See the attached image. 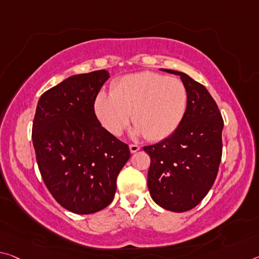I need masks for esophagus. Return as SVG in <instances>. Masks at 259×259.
<instances>
[{"instance_id": "34e87169", "label": "esophagus", "mask_w": 259, "mask_h": 259, "mask_svg": "<svg viewBox=\"0 0 259 259\" xmlns=\"http://www.w3.org/2000/svg\"><path fill=\"white\" fill-rule=\"evenodd\" d=\"M129 149H130L131 153H135V152H137L139 149H141V146L137 145V144H130Z\"/></svg>"}]
</instances>
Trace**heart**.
<instances>
[{"label": "heart", "instance_id": "obj_1", "mask_svg": "<svg viewBox=\"0 0 259 259\" xmlns=\"http://www.w3.org/2000/svg\"><path fill=\"white\" fill-rule=\"evenodd\" d=\"M187 107L188 92L181 80L150 71L118 78L112 93L99 92L93 104L97 118L109 134L120 136L131 117L134 136L151 142L171 136Z\"/></svg>", "mask_w": 259, "mask_h": 259}]
</instances>
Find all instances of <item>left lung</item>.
<instances>
[{
	"mask_svg": "<svg viewBox=\"0 0 259 259\" xmlns=\"http://www.w3.org/2000/svg\"><path fill=\"white\" fill-rule=\"evenodd\" d=\"M162 70L181 77L188 107L171 136L143 147L151 158L147 187L159 206L186 212L202 202L215 181L223 154L224 120L204 85L184 72Z\"/></svg>",
	"mask_w": 259,
	"mask_h": 259,
	"instance_id": "8db88e82",
	"label": "left lung"
}]
</instances>
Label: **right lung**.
<instances>
[{"mask_svg": "<svg viewBox=\"0 0 259 259\" xmlns=\"http://www.w3.org/2000/svg\"><path fill=\"white\" fill-rule=\"evenodd\" d=\"M107 70L64 79L40 97L32 141L47 189L65 210L91 214L112 203L129 146L98 120L93 104Z\"/></svg>", "mask_w": 259, "mask_h": 259, "instance_id": "right-lung-1", "label": "right lung"}]
</instances>
